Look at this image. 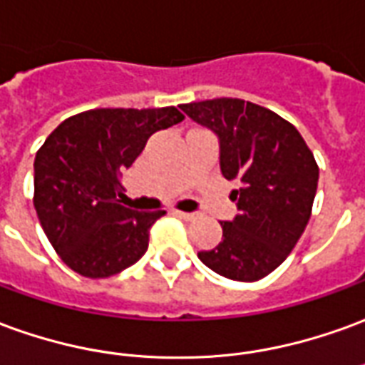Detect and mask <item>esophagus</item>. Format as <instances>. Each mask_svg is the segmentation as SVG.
<instances>
[{"mask_svg": "<svg viewBox=\"0 0 365 365\" xmlns=\"http://www.w3.org/2000/svg\"><path fill=\"white\" fill-rule=\"evenodd\" d=\"M178 217H182L183 221H193L195 219V213H187V211H175Z\"/></svg>", "mask_w": 365, "mask_h": 365, "instance_id": "esophagus-1", "label": "esophagus"}]
</instances>
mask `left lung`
<instances>
[{
	"mask_svg": "<svg viewBox=\"0 0 365 365\" xmlns=\"http://www.w3.org/2000/svg\"><path fill=\"white\" fill-rule=\"evenodd\" d=\"M219 138V165L239 215L223 221V241L197 257L221 277L255 282L271 274L304 233L318 164L304 138L277 112L241 98L180 104Z\"/></svg>",
	"mask_w": 365,
	"mask_h": 365,
	"instance_id": "left-lung-1",
	"label": "left lung"
}]
</instances>
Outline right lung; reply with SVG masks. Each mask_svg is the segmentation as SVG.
Here are the masks:
<instances>
[{
  "label": "right lung",
  "mask_w": 365,
  "mask_h": 365,
  "mask_svg": "<svg viewBox=\"0 0 365 365\" xmlns=\"http://www.w3.org/2000/svg\"><path fill=\"white\" fill-rule=\"evenodd\" d=\"M183 120L175 106L94 108L63 120L35 156L33 205L61 261L83 277L106 279L146 253L164 209L120 205L122 172L148 138Z\"/></svg>",
  "instance_id": "add662e5"
}]
</instances>
